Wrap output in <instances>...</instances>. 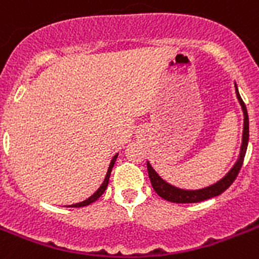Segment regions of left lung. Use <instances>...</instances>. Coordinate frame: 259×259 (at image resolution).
Here are the masks:
<instances>
[{"instance_id": "left-lung-1", "label": "left lung", "mask_w": 259, "mask_h": 259, "mask_svg": "<svg viewBox=\"0 0 259 259\" xmlns=\"http://www.w3.org/2000/svg\"><path fill=\"white\" fill-rule=\"evenodd\" d=\"M235 94H237L238 101H239L242 111H243V135H242V146L239 158L235 162V164L233 165V168L221 181H218L214 185L208 186V187L200 188V190H183V188L175 187V186L167 183L152 168L150 162H147V169H148V177H150L151 185H152L154 190L156 191V194L159 196H162L163 199L168 200V202H174V203H196V202H202V200L221 195L235 181V178H237L238 172H239V169H241L242 164H243V159H245L246 150H247V142H249V116H247V109H246V105L243 100H242L241 95L238 92L237 85H235Z\"/></svg>"}]
</instances>
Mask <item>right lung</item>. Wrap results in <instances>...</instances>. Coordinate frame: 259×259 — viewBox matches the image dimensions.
Masks as SVG:
<instances>
[{
    "mask_svg": "<svg viewBox=\"0 0 259 259\" xmlns=\"http://www.w3.org/2000/svg\"><path fill=\"white\" fill-rule=\"evenodd\" d=\"M116 158H117V154L115 155L112 158V160H111V163H109V167H108V171H107V175H105L104 178V182L101 183V186L99 188H97V191L95 192L94 195H91L88 199H85L84 202H80V203H76V204H72L71 207H84V206H88V204L94 203L95 200H97L99 198H100L103 194H104L105 188H107V186H108V182H109V177H111V171H112L113 168V164H115V162H116Z\"/></svg>",
    "mask_w": 259,
    "mask_h": 259,
    "instance_id": "right-lung-1",
    "label": "right lung"
}]
</instances>
